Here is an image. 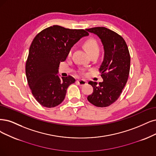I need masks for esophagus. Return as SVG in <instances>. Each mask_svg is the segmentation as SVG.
I'll list each match as a JSON object with an SVG mask.
<instances>
[{"mask_svg":"<svg viewBox=\"0 0 156 156\" xmlns=\"http://www.w3.org/2000/svg\"><path fill=\"white\" fill-rule=\"evenodd\" d=\"M77 82H78V85H80V86L85 85L86 83H87V81H85V80H83V79H80V80H77Z\"/></svg>","mask_w":156,"mask_h":156,"instance_id":"1","label":"esophagus"}]
</instances>
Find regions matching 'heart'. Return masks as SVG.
Listing matches in <instances>:
<instances>
[{"instance_id": "heart-1", "label": "heart", "mask_w": 156, "mask_h": 156, "mask_svg": "<svg viewBox=\"0 0 156 156\" xmlns=\"http://www.w3.org/2000/svg\"><path fill=\"white\" fill-rule=\"evenodd\" d=\"M85 50L87 51V53L90 55L91 53H94V52H99V45L96 40L94 38H89L84 42L83 44ZM71 54V52L69 53Z\"/></svg>"}]
</instances>
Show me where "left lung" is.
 <instances>
[{
	"label": "left lung",
	"instance_id": "left-lung-1",
	"mask_svg": "<svg viewBox=\"0 0 156 156\" xmlns=\"http://www.w3.org/2000/svg\"><path fill=\"white\" fill-rule=\"evenodd\" d=\"M98 37L103 45L104 58L99 69L103 81L98 84L90 81L93 93L88 101L98 107H106L116 101L129 78L130 56L125 40L119 34L104 27L85 30Z\"/></svg>",
	"mask_w": 156,
	"mask_h": 156
}]
</instances>
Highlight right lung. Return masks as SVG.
Wrapping results in <instances>:
<instances>
[{"instance_id": "right-lung-1", "label": "right lung", "mask_w": 156, "mask_h": 156, "mask_svg": "<svg viewBox=\"0 0 156 156\" xmlns=\"http://www.w3.org/2000/svg\"><path fill=\"white\" fill-rule=\"evenodd\" d=\"M89 33L60 26L49 27L34 38L29 50L26 74L34 98L40 105L55 107L63 101L68 87L75 82L71 76L62 77L60 63L65 61L73 46Z\"/></svg>"}]
</instances>
